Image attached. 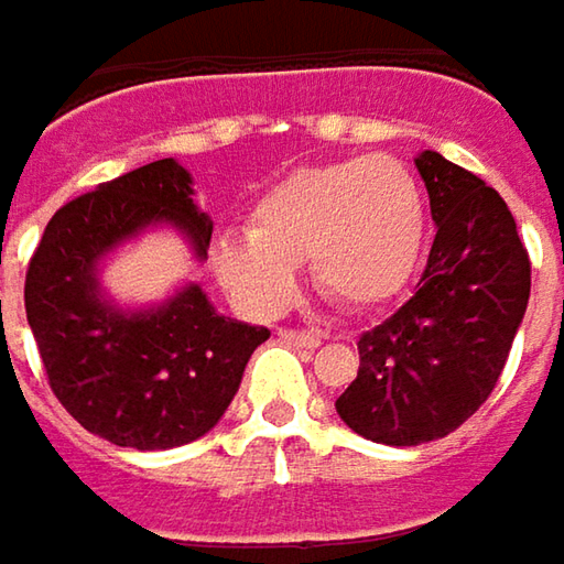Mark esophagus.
<instances>
[{
    "mask_svg": "<svg viewBox=\"0 0 564 564\" xmlns=\"http://www.w3.org/2000/svg\"><path fill=\"white\" fill-rule=\"evenodd\" d=\"M279 338H285L289 345H297V348H316L323 341V336L314 329H279Z\"/></svg>",
    "mask_w": 564,
    "mask_h": 564,
    "instance_id": "1",
    "label": "esophagus"
}]
</instances>
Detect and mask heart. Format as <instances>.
Here are the masks:
<instances>
[{
    "label": "heart",
    "mask_w": 564,
    "mask_h": 564,
    "mask_svg": "<svg viewBox=\"0 0 564 564\" xmlns=\"http://www.w3.org/2000/svg\"><path fill=\"white\" fill-rule=\"evenodd\" d=\"M423 245V197L392 156L297 169L250 209L248 231L226 235L216 275L245 311L279 314L294 297V267L345 311H373L408 285Z\"/></svg>",
    "instance_id": "b5f03b06"
}]
</instances>
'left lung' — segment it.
I'll return each mask as SVG.
<instances>
[{"label":"left lung","instance_id":"1","mask_svg":"<svg viewBox=\"0 0 564 564\" xmlns=\"http://www.w3.org/2000/svg\"><path fill=\"white\" fill-rule=\"evenodd\" d=\"M436 238L417 292L358 341L336 411L364 440H443L489 399L531 297V260L492 187L426 150L417 156Z\"/></svg>","mask_w":564,"mask_h":564}]
</instances>
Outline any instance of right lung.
<instances>
[{"mask_svg":"<svg viewBox=\"0 0 564 564\" xmlns=\"http://www.w3.org/2000/svg\"><path fill=\"white\" fill-rule=\"evenodd\" d=\"M191 175L156 160L80 194L50 219L24 279V307L53 395L84 430L124 448H175L213 430L267 326L216 314L200 285L121 314L99 297L97 260L150 223L185 228L204 257L213 223Z\"/></svg>","mask_w":564,"mask_h":564,"instance_id":"obj_1","label":"right lung"}]
</instances>
